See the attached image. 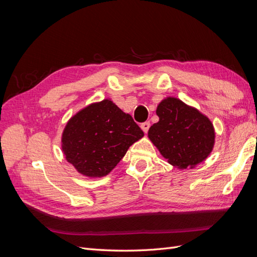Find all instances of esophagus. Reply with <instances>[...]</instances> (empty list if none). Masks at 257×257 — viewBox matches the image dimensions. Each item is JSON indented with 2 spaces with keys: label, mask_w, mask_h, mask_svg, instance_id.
Here are the masks:
<instances>
[{
  "label": "esophagus",
  "mask_w": 257,
  "mask_h": 257,
  "mask_svg": "<svg viewBox=\"0 0 257 257\" xmlns=\"http://www.w3.org/2000/svg\"><path fill=\"white\" fill-rule=\"evenodd\" d=\"M141 127H142V130L144 131V133H147V132L149 131V127H150V122H149V121H147V122L142 123Z\"/></svg>",
  "instance_id": "34e87169"
}]
</instances>
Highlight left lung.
<instances>
[{
  "label": "left lung",
  "instance_id": "obj_1",
  "mask_svg": "<svg viewBox=\"0 0 257 257\" xmlns=\"http://www.w3.org/2000/svg\"><path fill=\"white\" fill-rule=\"evenodd\" d=\"M157 114L159 122L149 128L148 137L170 165L192 169L212 152L213 124L197 108L168 96L158 105Z\"/></svg>",
  "mask_w": 257,
  "mask_h": 257
}]
</instances>
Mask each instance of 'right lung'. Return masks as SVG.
<instances>
[{
    "label": "right lung",
    "instance_id": "right-lung-1",
    "mask_svg": "<svg viewBox=\"0 0 257 257\" xmlns=\"http://www.w3.org/2000/svg\"><path fill=\"white\" fill-rule=\"evenodd\" d=\"M144 137L133 118L110 98L91 103L66 123L62 152L74 168L88 178L107 176L128 148Z\"/></svg>",
    "mask_w": 257,
    "mask_h": 257
}]
</instances>
